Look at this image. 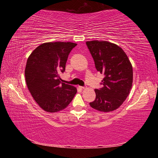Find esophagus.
<instances>
[{
    "label": "esophagus",
    "mask_w": 158,
    "mask_h": 158,
    "mask_svg": "<svg viewBox=\"0 0 158 158\" xmlns=\"http://www.w3.org/2000/svg\"><path fill=\"white\" fill-rule=\"evenodd\" d=\"M79 88L80 89H82V90H83V89H85V88L84 86H79Z\"/></svg>",
    "instance_id": "34e87169"
}]
</instances>
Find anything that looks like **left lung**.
<instances>
[{
    "mask_svg": "<svg viewBox=\"0 0 158 158\" xmlns=\"http://www.w3.org/2000/svg\"><path fill=\"white\" fill-rule=\"evenodd\" d=\"M95 68L105 75L102 88L95 89V100L90 102L99 111L117 109L129 95L132 85V66L127 56L117 44L107 41L86 42Z\"/></svg>",
    "mask_w": 158,
    "mask_h": 158,
    "instance_id": "8db88e82",
    "label": "left lung"
}]
</instances>
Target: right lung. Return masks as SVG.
Returning a JSON list of instances; mask_svg holds the SVG:
<instances>
[{
    "label": "right lung",
    "instance_id": "1",
    "mask_svg": "<svg viewBox=\"0 0 158 158\" xmlns=\"http://www.w3.org/2000/svg\"><path fill=\"white\" fill-rule=\"evenodd\" d=\"M77 46L73 42H46L31 53L26 63L25 78L35 101L47 112L65 109L77 92L73 85L61 82L69 53Z\"/></svg>",
    "mask_w": 158,
    "mask_h": 158
}]
</instances>
